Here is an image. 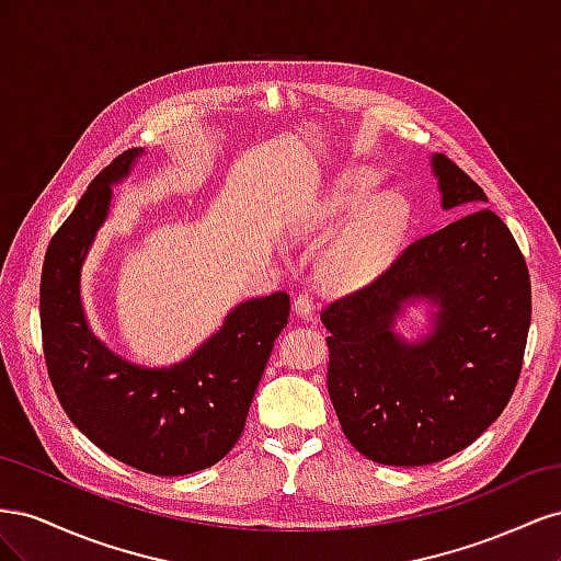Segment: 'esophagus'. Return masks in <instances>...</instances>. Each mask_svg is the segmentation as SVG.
I'll return each mask as SVG.
<instances>
[{
  "mask_svg": "<svg viewBox=\"0 0 561 561\" xmlns=\"http://www.w3.org/2000/svg\"><path fill=\"white\" fill-rule=\"evenodd\" d=\"M293 309H295V313H297L301 320H307V322H313V320H316V307H313V301H311L309 295L301 293V295L295 299Z\"/></svg>",
  "mask_w": 561,
  "mask_h": 561,
  "instance_id": "obj_1",
  "label": "esophagus"
}]
</instances>
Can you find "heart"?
Listing matches in <instances>:
<instances>
[{"label": "heart", "instance_id": "obj_1", "mask_svg": "<svg viewBox=\"0 0 561 561\" xmlns=\"http://www.w3.org/2000/svg\"><path fill=\"white\" fill-rule=\"evenodd\" d=\"M381 178L363 165L339 173L320 194L309 222L295 231L313 239L332 231L344 217L316 262L318 280L328 290L348 293L377 280L396 262L412 227V206L400 190H379Z\"/></svg>", "mask_w": 561, "mask_h": 561}]
</instances>
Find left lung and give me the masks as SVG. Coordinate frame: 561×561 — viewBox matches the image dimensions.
<instances>
[{"mask_svg":"<svg viewBox=\"0 0 561 561\" xmlns=\"http://www.w3.org/2000/svg\"><path fill=\"white\" fill-rule=\"evenodd\" d=\"M439 206L456 219L407 248L381 278L320 313L328 390L348 443L383 466H428L466 449L511 400L531 325V283L484 192L431 157ZM424 309L414 337L399 332Z\"/></svg>","mask_w":561,"mask_h":561,"instance_id":"obj_1","label":"left lung"}]
</instances>
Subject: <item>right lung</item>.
Here are the masks:
<instances>
[{
	"instance_id": "1",
	"label": "right lung",
	"mask_w": 561,
	"mask_h": 561,
	"mask_svg": "<svg viewBox=\"0 0 561 561\" xmlns=\"http://www.w3.org/2000/svg\"><path fill=\"white\" fill-rule=\"evenodd\" d=\"M142 147L124 151L91 184L50 241L42 268L44 358L62 410L116 461L173 478L215 466L239 443L290 297L239 301L222 325L173 365H140L114 353L83 309L81 274Z\"/></svg>"
}]
</instances>
